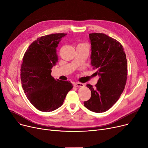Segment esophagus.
Returning <instances> with one entry per match:
<instances>
[{"instance_id": "esophagus-1", "label": "esophagus", "mask_w": 148, "mask_h": 148, "mask_svg": "<svg viewBox=\"0 0 148 148\" xmlns=\"http://www.w3.org/2000/svg\"><path fill=\"white\" fill-rule=\"evenodd\" d=\"M74 86L75 87H83L84 86V84L82 83H79V82H77V83H75L74 84Z\"/></svg>"}]
</instances>
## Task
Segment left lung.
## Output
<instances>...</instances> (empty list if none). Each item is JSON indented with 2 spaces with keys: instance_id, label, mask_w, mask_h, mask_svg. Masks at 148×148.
Wrapping results in <instances>:
<instances>
[{
  "instance_id": "obj_1",
  "label": "left lung",
  "mask_w": 148,
  "mask_h": 148,
  "mask_svg": "<svg viewBox=\"0 0 148 148\" xmlns=\"http://www.w3.org/2000/svg\"><path fill=\"white\" fill-rule=\"evenodd\" d=\"M91 65L99 76L95 88L86 86L90 98L84 102L89 110L102 113L116 103L123 92L127 79V60L122 44L104 34H89Z\"/></svg>"
}]
</instances>
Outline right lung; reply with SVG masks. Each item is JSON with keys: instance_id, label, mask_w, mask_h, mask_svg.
Here are the masks:
<instances>
[{"instance_id": "add662e5", "label": "right lung", "mask_w": 148, "mask_h": 148, "mask_svg": "<svg viewBox=\"0 0 148 148\" xmlns=\"http://www.w3.org/2000/svg\"><path fill=\"white\" fill-rule=\"evenodd\" d=\"M66 34H53L38 38L29 46L23 58L20 69L22 88L27 99L38 110H56L73 88L69 81L54 79L51 68L58 61L56 48Z\"/></svg>"}]
</instances>
